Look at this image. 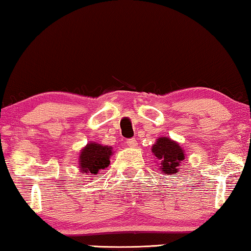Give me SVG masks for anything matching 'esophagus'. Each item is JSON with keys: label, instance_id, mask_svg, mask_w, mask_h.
Masks as SVG:
<instances>
[{"label": "esophagus", "instance_id": "obj_1", "mask_svg": "<svg viewBox=\"0 0 251 251\" xmlns=\"http://www.w3.org/2000/svg\"><path fill=\"white\" fill-rule=\"evenodd\" d=\"M127 143V145H128L129 147H135L137 145V141L135 140V138H129L128 141L126 142Z\"/></svg>", "mask_w": 251, "mask_h": 251}]
</instances>
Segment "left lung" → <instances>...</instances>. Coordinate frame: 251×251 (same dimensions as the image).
I'll list each match as a JSON object with an SVG mask.
<instances>
[{"mask_svg": "<svg viewBox=\"0 0 251 251\" xmlns=\"http://www.w3.org/2000/svg\"><path fill=\"white\" fill-rule=\"evenodd\" d=\"M152 153L157 160V165L163 174H174L178 172V166L185 160L184 150L177 142L168 136L158 137L152 146Z\"/></svg>", "mask_w": 251, "mask_h": 251, "instance_id": "obj_1", "label": "left lung"}]
</instances>
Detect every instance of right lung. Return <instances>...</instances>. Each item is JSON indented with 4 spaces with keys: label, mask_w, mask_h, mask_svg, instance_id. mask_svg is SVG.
I'll list each match as a JSON object with an SVG mask.
<instances>
[{
    "label": "right lung",
    "mask_w": 251,
    "mask_h": 251,
    "mask_svg": "<svg viewBox=\"0 0 251 251\" xmlns=\"http://www.w3.org/2000/svg\"><path fill=\"white\" fill-rule=\"evenodd\" d=\"M113 155L110 146H104L98 143L90 142L80 151L79 154V169L81 173L95 176L100 170L110 164L109 158Z\"/></svg>",
    "instance_id": "right-lung-1"
}]
</instances>
